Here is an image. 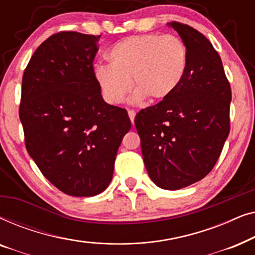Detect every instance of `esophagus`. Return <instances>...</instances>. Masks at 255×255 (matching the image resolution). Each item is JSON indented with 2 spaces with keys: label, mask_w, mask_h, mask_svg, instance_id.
Masks as SVG:
<instances>
[{
  "label": "esophagus",
  "mask_w": 255,
  "mask_h": 255,
  "mask_svg": "<svg viewBox=\"0 0 255 255\" xmlns=\"http://www.w3.org/2000/svg\"><path fill=\"white\" fill-rule=\"evenodd\" d=\"M128 117H130V120H131V123L133 124L134 123V117H135V111L134 110H128Z\"/></svg>",
  "instance_id": "obj_1"
}]
</instances>
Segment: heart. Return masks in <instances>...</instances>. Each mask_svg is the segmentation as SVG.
Returning a JSON list of instances; mask_svg holds the SVG:
<instances>
[{"mask_svg":"<svg viewBox=\"0 0 255 255\" xmlns=\"http://www.w3.org/2000/svg\"><path fill=\"white\" fill-rule=\"evenodd\" d=\"M110 64H97L94 76L104 100L122 103L132 87V100L158 102L172 95L182 81L188 52L182 40L172 34L128 37L111 46Z\"/></svg>","mask_w":255,"mask_h":255,"instance_id":"b5f03b06","label":"heart"}]
</instances>
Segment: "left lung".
<instances>
[{
    "label": "left lung",
    "mask_w": 255,
    "mask_h": 255,
    "mask_svg": "<svg viewBox=\"0 0 255 255\" xmlns=\"http://www.w3.org/2000/svg\"><path fill=\"white\" fill-rule=\"evenodd\" d=\"M188 52L186 73L172 95L135 115L144 163L151 180L167 190L207 176L230 132L231 87L222 59L194 27L168 23Z\"/></svg>",
    "instance_id": "8db88e82"
}]
</instances>
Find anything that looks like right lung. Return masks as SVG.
<instances>
[{"instance_id": "add662e5", "label": "right lung", "mask_w": 255, "mask_h": 255, "mask_svg": "<svg viewBox=\"0 0 255 255\" xmlns=\"http://www.w3.org/2000/svg\"><path fill=\"white\" fill-rule=\"evenodd\" d=\"M99 38L74 31L53 34L31 57L22 80L19 118L27 153L71 196L107 189L131 128L127 110L104 102L94 76Z\"/></svg>"}]
</instances>
